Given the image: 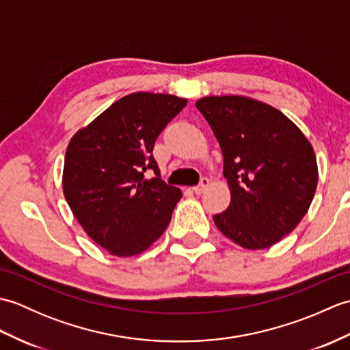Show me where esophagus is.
I'll list each match as a JSON object with an SVG mask.
<instances>
[{
	"mask_svg": "<svg viewBox=\"0 0 350 350\" xmlns=\"http://www.w3.org/2000/svg\"><path fill=\"white\" fill-rule=\"evenodd\" d=\"M207 187H209V179H207V177H202V179H200V183L194 188V192L196 194H203Z\"/></svg>",
	"mask_w": 350,
	"mask_h": 350,
	"instance_id": "34e87169",
	"label": "esophagus"
}]
</instances>
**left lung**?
<instances>
[{"label": "left lung", "mask_w": 350, "mask_h": 350, "mask_svg": "<svg viewBox=\"0 0 350 350\" xmlns=\"http://www.w3.org/2000/svg\"><path fill=\"white\" fill-rule=\"evenodd\" d=\"M196 107L221 146L232 192L215 226L247 250L277 243L313 202L319 176L310 141L281 111L254 99L209 96Z\"/></svg>", "instance_id": "1"}]
</instances>
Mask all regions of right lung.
<instances>
[{
  "mask_svg": "<svg viewBox=\"0 0 350 350\" xmlns=\"http://www.w3.org/2000/svg\"><path fill=\"white\" fill-rule=\"evenodd\" d=\"M187 105L173 94L132 93L75 133L63 192L78 222L109 254H139L163 233L182 197L161 179L154 141ZM150 169L153 180H146Z\"/></svg>",
  "mask_w": 350,
  "mask_h": 350,
  "instance_id": "1",
  "label": "right lung"
}]
</instances>
